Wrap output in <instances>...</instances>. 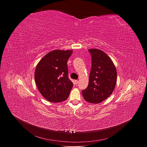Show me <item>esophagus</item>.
<instances>
[{"label": "esophagus", "mask_w": 147, "mask_h": 147, "mask_svg": "<svg viewBox=\"0 0 147 147\" xmlns=\"http://www.w3.org/2000/svg\"><path fill=\"white\" fill-rule=\"evenodd\" d=\"M74 82H75L76 84H78V80H75V81H74Z\"/></svg>", "instance_id": "34e87169"}]
</instances>
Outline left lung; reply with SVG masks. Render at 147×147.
<instances>
[{"mask_svg":"<svg viewBox=\"0 0 147 147\" xmlns=\"http://www.w3.org/2000/svg\"><path fill=\"white\" fill-rule=\"evenodd\" d=\"M92 67L87 88L82 91L84 99L99 103L108 98L115 90L117 71L111 58L101 50L90 49Z\"/></svg>","mask_w":147,"mask_h":147,"instance_id":"1","label":"left lung"}]
</instances>
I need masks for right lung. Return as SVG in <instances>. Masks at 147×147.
I'll use <instances>...</instances> for the list:
<instances>
[{
    "label": "right lung",
    "mask_w": 147,
    "mask_h": 147,
    "mask_svg": "<svg viewBox=\"0 0 147 147\" xmlns=\"http://www.w3.org/2000/svg\"><path fill=\"white\" fill-rule=\"evenodd\" d=\"M72 53V50L51 51L36 65V85L40 94L49 102L65 101L70 95L73 84L68 77L67 63Z\"/></svg>",
    "instance_id": "add662e5"
}]
</instances>
